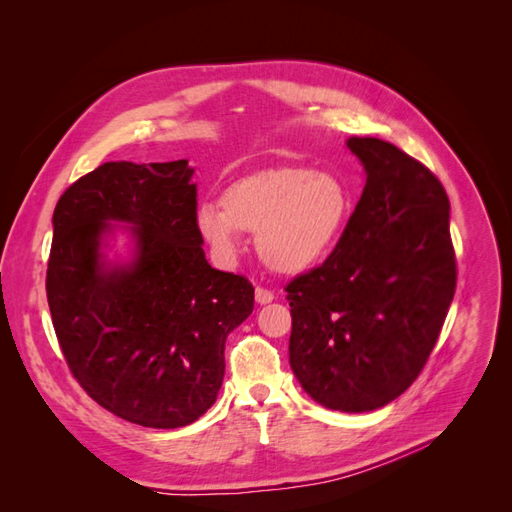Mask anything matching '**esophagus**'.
Segmentation results:
<instances>
[{
	"label": "esophagus",
	"instance_id": "1",
	"mask_svg": "<svg viewBox=\"0 0 512 512\" xmlns=\"http://www.w3.org/2000/svg\"><path fill=\"white\" fill-rule=\"evenodd\" d=\"M256 301L260 305H267L273 301V292L269 288H262V286H256Z\"/></svg>",
	"mask_w": 512,
	"mask_h": 512
}]
</instances>
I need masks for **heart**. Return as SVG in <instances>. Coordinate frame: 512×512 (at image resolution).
<instances>
[{"label": "heart", "instance_id": "obj_1", "mask_svg": "<svg viewBox=\"0 0 512 512\" xmlns=\"http://www.w3.org/2000/svg\"><path fill=\"white\" fill-rule=\"evenodd\" d=\"M352 213L346 185L309 166L284 164L228 183L220 207L200 205L196 228L211 250L232 260L241 232H256V252L277 273H303L329 256Z\"/></svg>", "mask_w": 512, "mask_h": 512}]
</instances>
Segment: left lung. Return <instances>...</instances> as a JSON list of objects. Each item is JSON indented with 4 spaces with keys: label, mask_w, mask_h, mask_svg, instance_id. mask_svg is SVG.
Here are the masks:
<instances>
[{
    "label": "left lung",
    "mask_w": 512,
    "mask_h": 512,
    "mask_svg": "<svg viewBox=\"0 0 512 512\" xmlns=\"http://www.w3.org/2000/svg\"><path fill=\"white\" fill-rule=\"evenodd\" d=\"M361 200L320 267L286 286L290 367L342 412L389 404L421 374L455 297L457 265L440 179L380 138H348Z\"/></svg>",
    "instance_id": "left-lung-1"
}]
</instances>
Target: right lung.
<instances>
[{"instance_id": "right-lung-1", "label": "right lung", "mask_w": 512, "mask_h": 512, "mask_svg": "<svg viewBox=\"0 0 512 512\" xmlns=\"http://www.w3.org/2000/svg\"><path fill=\"white\" fill-rule=\"evenodd\" d=\"M192 175L188 160L106 162L53 213L46 299L59 348L96 404L153 429L190 425L213 406L226 337L254 309L250 280L205 258ZM108 221L133 224L126 268L99 252Z\"/></svg>"}]
</instances>
